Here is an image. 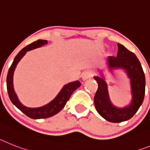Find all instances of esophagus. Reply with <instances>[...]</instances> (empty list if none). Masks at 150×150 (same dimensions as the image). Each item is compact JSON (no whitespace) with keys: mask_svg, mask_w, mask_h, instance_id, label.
<instances>
[{"mask_svg":"<svg viewBox=\"0 0 150 150\" xmlns=\"http://www.w3.org/2000/svg\"><path fill=\"white\" fill-rule=\"evenodd\" d=\"M91 76H92V74H91V72L89 71H85V72L82 73V75H81V79H82L83 81H86L87 79H90Z\"/></svg>","mask_w":150,"mask_h":150,"instance_id":"obj_1","label":"esophagus"}]
</instances>
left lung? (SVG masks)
<instances>
[{"label":"left lung","mask_w":150,"mask_h":150,"mask_svg":"<svg viewBox=\"0 0 150 150\" xmlns=\"http://www.w3.org/2000/svg\"><path fill=\"white\" fill-rule=\"evenodd\" d=\"M117 57L109 56L107 60L108 71L113 74L114 70L122 69L130 80L132 99L128 105L118 108L110 101L108 84L103 74V70H99L100 75L94 76L98 85L94 98V106L97 111L106 120L112 123L126 121L133 117L139 110L145 95L146 79L143 68L136 55L129 51L123 45L117 44Z\"/></svg>","instance_id":"1"}]
</instances>
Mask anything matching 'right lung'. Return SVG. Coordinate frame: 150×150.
I'll return each instance as SVG.
<instances>
[{"mask_svg":"<svg viewBox=\"0 0 150 150\" xmlns=\"http://www.w3.org/2000/svg\"><path fill=\"white\" fill-rule=\"evenodd\" d=\"M47 43V40H38L37 41H35L23 48V50L19 52V53L14 58L13 63L11 65V68L9 69L8 73H7V88L9 98L11 99V102L23 114L32 119H43V118L50 117L52 116L59 113L65 107L66 102L70 98L71 94L81 85V83L79 81H75L66 84L64 85L63 88L61 89L59 93L56 95L53 100H51L47 104H45L40 108H28L23 105L20 101L13 88V77L15 69L17 67L19 62L26 55V52L40 48L44 45H46Z\"/></svg>","mask_w":150,"mask_h":150,"instance_id":"right-lung-1","label":"right lung"}]
</instances>
